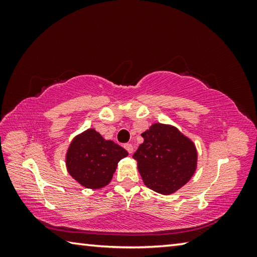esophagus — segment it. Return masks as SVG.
Wrapping results in <instances>:
<instances>
[{"mask_svg": "<svg viewBox=\"0 0 257 257\" xmlns=\"http://www.w3.org/2000/svg\"><path fill=\"white\" fill-rule=\"evenodd\" d=\"M123 147H124L125 150H127V151L129 152L130 154H132L133 152H134V147H133V145H132V144H124V146H123Z\"/></svg>", "mask_w": 257, "mask_h": 257, "instance_id": "1", "label": "esophagus"}]
</instances>
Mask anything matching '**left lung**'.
<instances>
[{
  "instance_id": "left-lung-1",
  "label": "left lung",
  "mask_w": 257,
  "mask_h": 257,
  "mask_svg": "<svg viewBox=\"0 0 257 257\" xmlns=\"http://www.w3.org/2000/svg\"><path fill=\"white\" fill-rule=\"evenodd\" d=\"M144 142L133 158L147 188L171 195L188 182L197 169V149L175 125L155 122L142 134Z\"/></svg>"
}]
</instances>
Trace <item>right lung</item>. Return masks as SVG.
<instances>
[{
    "instance_id": "add662e5",
    "label": "right lung",
    "mask_w": 257,
    "mask_h": 257,
    "mask_svg": "<svg viewBox=\"0 0 257 257\" xmlns=\"http://www.w3.org/2000/svg\"><path fill=\"white\" fill-rule=\"evenodd\" d=\"M125 156L124 149L89 128L73 137L67 150L66 167L80 186L101 189L110 184L119 161Z\"/></svg>"
}]
</instances>
